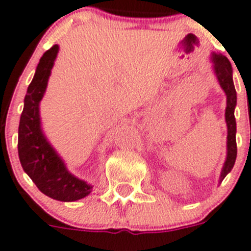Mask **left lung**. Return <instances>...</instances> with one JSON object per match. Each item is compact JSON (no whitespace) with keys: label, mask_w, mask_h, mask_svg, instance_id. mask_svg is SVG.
<instances>
[{"label":"left lung","mask_w":251,"mask_h":251,"mask_svg":"<svg viewBox=\"0 0 251 251\" xmlns=\"http://www.w3.org/2000/svg\"><path fill=\"white\" fill-rule=\"evenodd\" d=\"M212 62L214 64L213 70H214L215 76L226 95V128H228V136H226V160L224 162L221 177H219V181L222 182L234 167L236 160V123L235 116H234V110H235L236 105V91L233 83V70H231V64L228 58L223 54L212 53Z\"/></svg>","instance_id":"8db88e82"}]
</instances>
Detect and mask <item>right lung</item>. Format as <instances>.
Masks as SVG:
<instances>
[{
	"mask_svg": "<svg viewBox=\"0 0 251 251\" xmlns=\"http://www.w3.org/2000/svg\"><path fill=\"white\" fill-rule=\"evenodd\" d=\"M58 50L59 47L55 44L44 53L27 89L18 127V156L23 171L42 193L60 202H74L88 196L93 186L67 170L43 135L39 118V102L46 93Z\"/></svg>",
	"mask_w": 251,
	"mask_h": 251,
	"instance_id": "1",
	"label": "right lung"
}]
</instances>
